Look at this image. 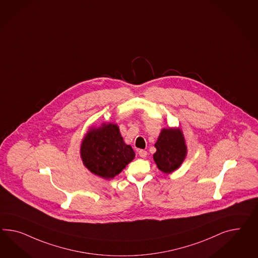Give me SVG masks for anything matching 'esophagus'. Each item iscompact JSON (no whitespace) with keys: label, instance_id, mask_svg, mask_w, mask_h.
<instances>
[{"label":"esophagus","instance_id":"34e87169","mask_svg":"<svg viewBox=\"0 0 258 258\" xmlns=\"http://www.w3.org/2000/svg\"><path fill=\"white\" fill-rule=\"evenodd\" d=\"M147 154H148V152H146L145 150H139V155L140 157L145 158L146 156H147Z\"/></svg>","mask_w":258,"mask_h":258}]
</instances>
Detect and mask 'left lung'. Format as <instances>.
<instances>
[{"label": "left lung", "mask_w": 258, "mask_h": 258, "mask_svg": "<svg viewBox=\"0 0 258 258\" xmlns=\"http://www.w3.org/2000/svg\"><path fill=\"white\" fill-rule=\"evenodd\" d=\"M153 159L161 171L169 174L181 165L186 156V146L179 129H163L155 143Z\"/></svg>", "instance_id": "1"}]
</instances>
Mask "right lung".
I'll list each match as a JSON object with an SVG mask.
<instances>
[{
  "label": "right lung",
  "instance_id": "1",
  "mask_svg": "<svg viewBox=\"0 0 258 258\" xmlns=\"http://www.w3.org/2000/svg\"><path fill=\"white\" fill-rule=\"evenodd\" d=\"M80 154L87 168L104 178H114L135 157L131 146L126 145L121 138L119 127L112 123L87 133Z\"/></svg>",
  "mask_w": 258,
  "mask_h": 258
}]
</instances>
